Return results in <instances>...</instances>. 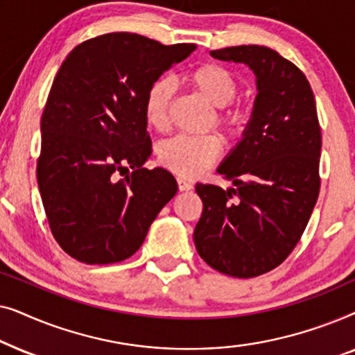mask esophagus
<instances>
[{"label": "esophagus", "instance_id": "34e87169", "mask_svg": "<svg viewBox=\"0 0 355 355\" xmlns=\"http://www.w3.org/2000/svg\"><path fill=\"white\" fill-rule=\"evenodd\" d=\"M178 187H179V191H182V192H187V191H191V189L193 187L191 182L189 181H186V179H182V178H178Z\"/></svg>", "mask_w": 355, "mask_h": 355}]
</instances>
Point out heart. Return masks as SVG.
Masks as SVG:
<instances>
[{"mask_svg": "<svg viewBox=\"0 0 355 355\" xmlns=\"http://www.w3.org/2000/svg\"><path fill=\"white\" fill-rule=\"evenodd\" d=\"M187 80L208 103L221 108L218 121L230 137H241L245 132L252 111L247 105L232 103L239 90V82L227 67L218 62H205L189 72ZM173 96L174 84L169 77H158L148 85L144 95L142 113L150 129H166ZM221 147V140L216 135H178L159 145L158 159L178 176L193 179L202 176L220 158Z\"/></svg>", "mask_w": 355, "mask_h": 355, "instance_id": "heart-1", "label": "heart"}]
</instances>
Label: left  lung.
Segmentation results:
<instances>
[{
  "label": "left lung",
  "mask_w": 355,
  "mask_h": 355,
  "mask_svg": "<svg viewBox=\"0 0 355 355\" xmlns=\"http://www.w3.org/2000/svg\"><path fill=\"white\" fill-rule=\"evenodd\" d=\"M210 55L249 66L257 96L245 132L216 169L232 187L196 186L203 211L193 242L211 268L254 278L283 263L317 203V106L304 72L268 46H231Z\"/></svg>",
  "instance_id": "8db88e82"
}]
</instances>
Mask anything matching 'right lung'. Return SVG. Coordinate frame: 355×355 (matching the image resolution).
I'll use <instances>...</instances> for the list:
<instances>
[{
	"label": "right lung",
	"instance_id": "add662e5",
	"mask_svg": "<svg viewBox=\"0 0 355 355\" xmlns=\"http://www.w3.org/2000/svg\"><path fill=\"white\" fill-rule=\"evenodd\" d=\"M193 50L113 32L62 61L42 116L37 179L53 236L72 259H129L176 196L171 173L144 168L152 142L142 101L148 85Z\"/></svg>",
	"mask_w": 355,
	"mask_h": 355
}]
</instances>
